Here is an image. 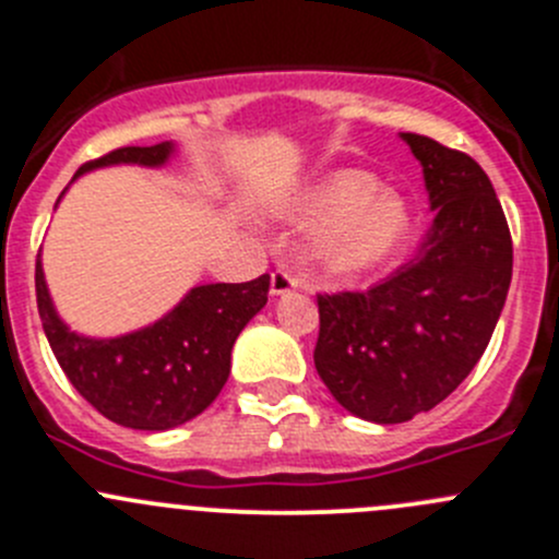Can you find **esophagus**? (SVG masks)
Listing matches in <instances>:
<instances>
[{"label": "esophagus", "mask_w": 559, "mask_h": 559, "mask_svg": "<svg viewBox=\"0 0 559 559\" xmlns=\"http://www.w3.org/2000/svg\"><path fill=\"white\" fill-rule=\"evenodd\" d=\"M296 288H301L299 276L290 274L288 269H276L274 274H271V296H285Z\"/></svg>", "instance_id": "esophagus-1"}]
</instances>
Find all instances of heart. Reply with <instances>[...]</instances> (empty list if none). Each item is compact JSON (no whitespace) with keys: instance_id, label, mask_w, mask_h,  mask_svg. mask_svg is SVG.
<instances>
[{"instance_id":"heart-1","label":"heart","mask_w":559,"mask_h":559,"mask_svg":"<svg viewBox=\"0 0 559 559\" xmlns=\"http://www.w3.org/2000/svg\"><path fill=\"white\" fill-rule=\"evenodd\" d=\"M276 219L316 233V260L332 276H362L390 263L412 233L397 191L365 169H332L271 209Z\"/></svg>"}]
</instances>
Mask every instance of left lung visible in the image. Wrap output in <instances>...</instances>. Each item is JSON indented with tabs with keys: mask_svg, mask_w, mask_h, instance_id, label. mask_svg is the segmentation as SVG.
<instances>
[{
	"mask_svg": "<svg viewBox=\"0 0 559 559\" xmlns=\"http://www.w3.org/2000/svg\"><path fill=\"white\" fill-rule=\"evenodd\" d=\"M423 167L433 222L417 254L368 294L318 296L316 370L334 401L395 425L442 403L491 340L513 243L480 164L430 136L401 134Z\"/></svg>",
	"mask_w": 559,
	"mask_h": 559,
	"instance_id": "1",
	"label": "left lung"
}]
</instances>
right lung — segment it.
Instances as JSON below:
<instances>
[{
  "label": "right lung",
  "instance_id": "obj_1",
  "mask_svg": "<svg viewBox=\"0 0 559 559\" xmlns=\"http://www.w3.org/2000/svg\"><path fill=\"white\" fill-rule=\"evenodd\" d=\"M173 153L175 142L120 147L79 167L73 180L117 164L164 167ZM35 290L46 337L79 395L123 428L169 430L216 401L230 376L233 343L269 301V274L241 285H197L156 323L120 337H87L62 321L46 285L40 254Z\"/></svg>",
  "mask_w": 559,
  "mask_h": 559
}]
</instances>
